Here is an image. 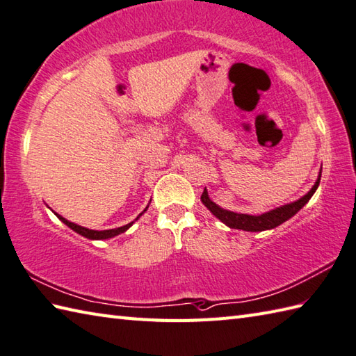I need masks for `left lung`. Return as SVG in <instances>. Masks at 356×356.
<instances>
[{"label": "left lung", "mask_w": 356, "mask_h": 356, "mask_svg": "<svg viewBox=\"0 0 356 356\" xmlns=\"http://www.w3.org/2000/svg\"><path fill=\"white\" fill-rule=\"evenodd\" d=\"M320 180H321V170H320V174H318V179H316V182L311 188V191H309L306 195H303V197L295 200L292 203H287V205L272 209V211H269V213L260 214V216L238 214V213H232V211L220 208L209 199L207 188H205V191H203L200 200H202L203 205H205L211 211V213H213L218 218V220L223 222L226 226H229V228L259 232V231L274 229V228H277L278 225L284 223L286 220H289L291 217L297 214L298 211L303 208L309 200H311L314 193L316 191V188H318V185H320Z\"/></svg>", "instance_id": "obj_1"}]
</instances>
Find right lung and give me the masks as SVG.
<instances>
[{
	"label": "right lung",
	"instance_id": "right-lung-1",
	"mask_svg": "<svg viewBox=\"0 0 356 356\" xmlns=\"http://www.w3.org/2000/svg\"><path fill=\"white\" fill-rule=\"evenodd\" d=\"M147 208H148V207H147ZM147 208L143 209V213H145ZM143 213H140V214H139V217H140ZM55 214H56V213H55ZM56 216H58L59 220H61L63 223H65V225L69 226V228H72L74 232H78V234H81V236H84L86 238H90V240H105V238L116 237V236H119L120 232H125V231H127L128 228H130V226L133 225V222H131V223L124 225V226H120V228H115V229L95 231V229H88V228H84V226H79V225H76V223H72V222L67 220V218H64L63 216H59V214H56ZM139 217H138V218H139ZM138 218H136V220H138Z\"/></svg>",
	"mask_w": 356,
	"mask_h": 356
}]
</instances>
